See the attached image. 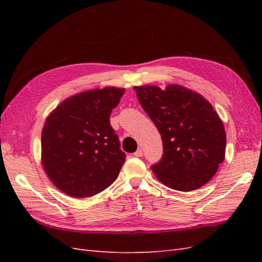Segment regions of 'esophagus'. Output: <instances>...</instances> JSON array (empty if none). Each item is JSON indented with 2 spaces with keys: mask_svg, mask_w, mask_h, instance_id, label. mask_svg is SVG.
<instances>
[{
  "mask_svg": "<svg viewBox=\"0 0 262 262\" xmlns=\"http://www.w3.org/2000/svg\"><path fill=\"white\" fill-rule=\"evenodd\" d=\"M134 156L136 157H142L143 156V150H142L141 148H139L136 153H134Z\"/></svg>",
  "mask_w": 262,
  "mask_h": 262,
  "instance_id": "esophagus-1",
  "label": "esophagus"
}]
</instances>
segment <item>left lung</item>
Returning a JSON list of instances; mask_svg holds the SVG:
<instances>
[{
	"label": "left lung",
	"instance_id": "8db88e82",
	"mask_svg": "<svg viewBox=\"0 0 262 262\" xmlns=\"http://www.w3.org/2000/svg\"><path fill=\"white\" fill-rule=\"evenodd\" d=\"M142 108L160 131L164 154L150 169L162 184L192 191L210 181L224 161L223 122L199 93L177 84L165 90L134 86Z\"/></svg>",
	"mask_w": 262,
	"mask_h": 262
}]
</instances>
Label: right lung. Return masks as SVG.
Here are the masks:
<instances>
[{
    "mask_svg": "<svg viewBox=\"0 0 262 262\" xmlns=\"http://www.w3.org/2000/svg\"><path fill=\"white\" fill-rule=\"evenodd\" d=\"M124 91L104 87L73 95L47 117L41 163L63 193L89 198L104 191L118 177L125 154L109 118Z\"/></svg>",
    "mask_w": 262,
    "mask_h": 262,
    "instance_id": "right-lung-1",
    "label": "right lung"
}]
</instances>
